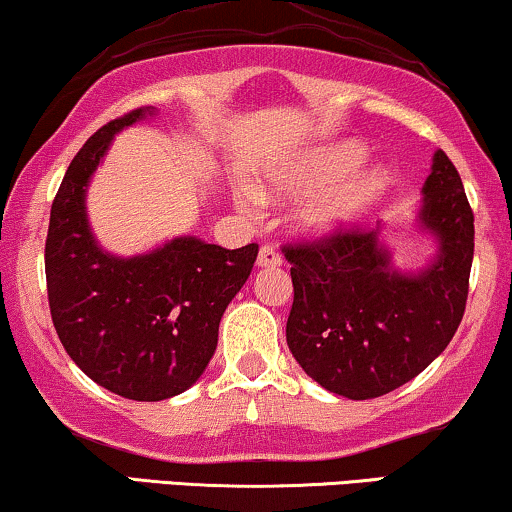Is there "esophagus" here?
Segmentation results:
<instances>
[{"label":"esophagus","mask_w":512,"mask_h":512,"mask_svg":"<svg viewBox=\"0 0 512 512\" xmlns=\"http://www.w3.org/2000/svg\"><path fill=\"white\" fill-rule=\"evenodd\" d=\"M279 263H282V256H279L272 247H261V251H258V258H256L258 268H275Z\"/></svg>","instance_id":"34e87169"}]
</instances>
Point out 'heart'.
Returning a JSON list of instances; mask_svg holds the SVG:
<instances>
[{
    "label": "heart",
    "mask_w": 512,
    "mask_h": 512,
    "mask_svg": "<svg viewBox=\"0 0 512 512\" xmlns=\"http://www.w3.org/2000/svg\"><path fill=\"white\" fill-rule=\"evenodd\" d=\"M366 156V146L356 139L317 146L284 170L265 177L258 195L265 202H293L312 194L296 214L298 235L307 240L349 233L391 186L387 165H370L352 174ZM235 202L244 212H251L258 198L249 191H237Z\"/></svg>",
    "instance_id": "obj_1"
}]
</instances>
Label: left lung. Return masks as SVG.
<instances>
[{
  "label": "left lung",
  "instance_id": "obj_1",
  "mask_svg": "<svg viewBox=\"0 0 512 512\" xmlns=\"http://www.w3.org/2000/svg\"><path fill=\"white\" fill-rule=\"evenodd\" d=\"M415 228L436 254L415 272L373 230L312 244H286L293 305L286 342L300 368L326 391L366 401L417 377L457 333L473 265V212L457 167L433 153Z\"/></svg>",
  "mask_w": 512,
  "mask_h": 512
}]
</instances>
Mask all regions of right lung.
<instances>
[{
    "label": "right lung",
    "instance_id": "add662e5",
    "mask_svg": "<svg viewBox=\"0 0 512 512\" xmlns=\"http://www.w3.org/2000/svg\"><path fill=\"white\" fill-rule=\"evenodd\" d=\"M156 109H135L95 132L69 163L51 207L46 284L53 326L72 361L132 401L193 387L219 342V324L254 268L258 244L223 249L181 235L137 256L100 247L86 193L114 135Z\"/></svg>",
    "mask_w": 512,
    "mask_h": 512
}]
</instances>
